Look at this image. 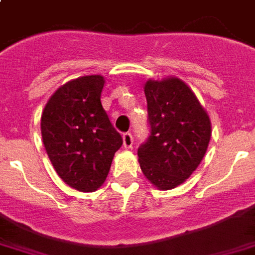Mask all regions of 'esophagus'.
<instances>
[{
	"mask_svg": "<svg viewBox=\"0 0 255 255\" xmlns=\"http://www.w3.org/2000/svg\"><path fill=\"white\" fill-rule=\"evenodd\" d=\"M122 138H124V146L125 148H131V145H133V135H131V133L130 131H128V133H124V135H122Z\"/></svg>",
	"mask_w": 255,
	"mask_h": 255,
	"instance_id": "obj_1",
	"label": "esophagus"
}]
</instances>
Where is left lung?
<instances>
[{
	"instance_id": "1",
	"label": "left lung",
	"mask_w": 255,
	"mask_h": 255,
	"mask_svg": "<svg viewBox=\"0 0 255 255\" xmlns=\"http://www.w3.org/2000/svg\"><path fill=\"white\" fill-rule=\"evenodd\" d=\"M150 134L137 155L146 179L160 190L186 181L211 140V120L194 92L176 77L148 80L144 87Z\"/></svg>"
}]
</instances>
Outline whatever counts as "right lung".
Segmentation results:
<instances>
[{"label": "right lung", "instance_id": "right-lung-1", "mask_svg": "<svg viewBox=\"0 0 255 255\" xmlns=\"http://www.w3.org/2000/svg\"><path fill=\"white\" fill-rule=\"evenodd\" d=\"M103 87L99 74L69 81L54 92L40 120L44 148L57 174L85 193L103 185L122 145L100 102Z\"/></svg>", "mask_w": 255, "mask_h": 255}]
</instances>
